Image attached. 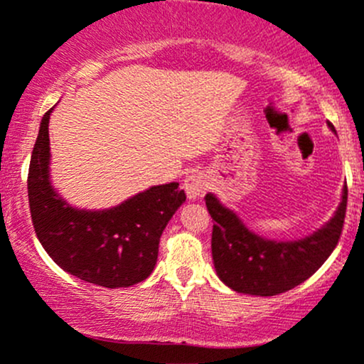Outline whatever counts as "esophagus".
Masks as SVG:
<instances>
[{
    "instance_id": "esophagus-1",
    "label": "esophagus",
    "mask_w": 364,
    "mask_h": 364,
    "mask_svg": "<svg viewBox=\"0 0 364 364\" xmlns=\"http://www.w3.org/2000/svg\"><path fill=\"white\" fill-rule=\"evenodd\" d=\"M207 186H209V183H207V176L203 173H193L185 179V190L190 198L200 197L207 190Z\"/></svg>"
}]
</instances>
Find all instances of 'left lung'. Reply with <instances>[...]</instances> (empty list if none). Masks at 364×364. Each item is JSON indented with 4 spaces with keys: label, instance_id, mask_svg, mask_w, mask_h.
<instances>
[{
    "label": "left lung",
    "instance_id": "8db88e82",
    "mask_svg": "<svg viewBox=\"0 0 364 364\" xmlns=\"http://www.w3.org/2000/svg\"><path fill=\"white\" fill-rule=\"evenodd\" d=\"M333 129V126L330 124ZM335 131V129H333ZM213 226V259L221 282L240 294L278 295L313 277L341 240L347 209V185L337 213L321 230L297 242L266 240L247 230L233 210L205 195Z\"/></svg>",
    "mask_w": 364,
    "mask_h": 364
}]
</instances>
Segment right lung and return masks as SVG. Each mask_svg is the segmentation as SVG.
I'll return each instance as SVG.
<instances>
[{"label":"right lung","mask_w":364,"mask_h":364,"mask_svg":"<svg viewBox=\"0 0 364 364\" xmlns=\"http://www.w3.org/2000/svg\"><path fill=\"white\" fill-rule=\"evenodd\" d=\"M50 109L31 155L27 193L43 249L67 273L117 289L143 282L154 271L164 228L186 200L179 183L151 186L107 210L74 209L50 183Z\"/></svg>","instance_id":"1"}]
</instances>
